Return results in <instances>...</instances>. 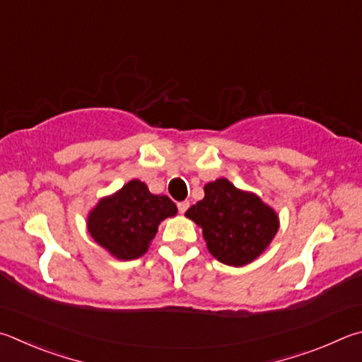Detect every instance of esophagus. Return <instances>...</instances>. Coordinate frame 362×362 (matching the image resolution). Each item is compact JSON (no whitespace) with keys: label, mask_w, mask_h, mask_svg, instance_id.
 Instances as JSON below:
<instances>
[{"label":"esophagus","mask_w":362,"mask_h":362,"mask_svg":"<svg viewBox=\"0 0 362 362\" xmlns=\"http://www.w3.org/2000/svg\"><path fill=\"white\" fill-rule=\"evenodd\" d=\"M177 207H179V212H180V214H185L187 209L189 207V202H188V201H182V202L177 204Z\"/></svg>","instance_id":"esophagus-1"}]
</instances>
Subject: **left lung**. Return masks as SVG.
I'll use <instances>...</instances> for the list:
<instances>
[{
  "label": "left lung",
  "mask_w": 362,
  "mask_h": 362,
  "mask_svg": "<svg viewBox=\"0 0 362 362\" xmlns=\"http://www.w3.org/2000/svg\"><path fill=\"white\" fill-rule=\"evenodd\" d=\"M202 229L207 250L223 264L242 267L266 252L280 228L275 210L225 177L204 185V198L185 214Z\"/></svg>",
  "instance_id": "1"
}]
</instances>
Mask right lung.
<instances>
[{
	"mask_svg": "<svg viewBox=\"0 0 362 362\" xmlns=\"http://www.w3.org/2000/svg\"><path fill=\"white\" fill-rule=\"evenodd\" d=\"M177 215V206L164 194L150 193L133 179L96 202L87 216V229L98 245L120 261L141 258L158 233L163 220Z\"/></svg>",
	"mask_w": 362,
	"mask_h": 362,
	"instance_id": "right-lung-1",
	"label": "right lung"
}]
</instances>
